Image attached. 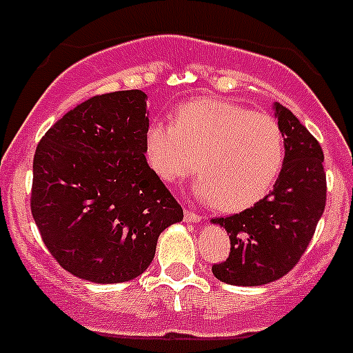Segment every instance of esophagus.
Instances as JSON below:
<instances>
[{"label": "esophagus", "mask_w": 353, "mask_h": 353, "mask_svg": "<svg viewBox=\"0 0 353 353\" xmlns=\"http://www.w3.org/2000/svg\"><path fill=\"white\" fill-rule=\"evenodd\" d=\"M183 219H185V222H189V224H194V222L201 221V215L192 212V210H185V212H183Z\"/></svg>", "instance_id": "esophagus-1"}]
</instances>
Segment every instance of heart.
I'll return each instance as SVG.
<instances>
[{
    "instance_id": "heart-1",
    "label": "heart",
    "mask_w": 353,
    "mask_h": 353,
    "mask_svg": "<svg viewBox=\"0 0 353 353\" xmlns=\"http://www.w3.org/2000/svg\"><path fill=\"white\" fill-rule=\"evenodd\" d=\"M145 152L168 183L192 173L196 159L199 198L234 212L261 201L274 185L285 161V138L266 113L224 99H196L176 110L173 124L148 125Z\"/></svg>"
}]
</instances>
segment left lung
Returning a JSON list of instances; mask_svg holds the SVG:
<instances>
[{
	"label": "left lung",
	"mask_w": 353,
	"mask_h": 353,
	"mask_svg": "<svg viewBox=\"0 0 353 353\" xmlns=\"http://www.w3.org/2000/svg\"><path fill=\"white\" fill-rule=\"evenodd\" d=\"M274 117L285 138V161L273 190L243 212L212 219L231 240L229 257L212 266L215 278L229 285H264L289 273L325 208L322 147L289 108L274 103Z\"/></svg>",
	"instance_id": "8db88e82"
}]
</instances>
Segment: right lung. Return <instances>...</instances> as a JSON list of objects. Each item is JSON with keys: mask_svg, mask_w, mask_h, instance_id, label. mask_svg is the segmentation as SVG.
<instances>
[{"mask_svg": "<svg viewBox=\"0 0 353 353\" xmlns=\"http://www.w3.org/2000/svg\"><path fill=\"white\" fill-rule=\"evenodd\" d=\"M147 94L117 90L70 110L38 143L31 213L45 247L82 280L140 276L157 238L183 219L145 157Z\"/></svg>", "mask_w": 353, "mask_h": 353, "instance_id": "right-lung-1", "label": "right lung"}]
</instances>
